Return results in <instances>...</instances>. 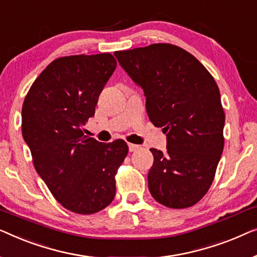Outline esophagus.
I'll use <instances>...</instances> for the list:
<instances>
[{
    "label": "esophagus",
    "mask_w": 257,
    "mask_h": 257,
    "mask_svg": "<svg viewBox=\"0 0 257 257\" xmlns=\"http://www.w3.org/2000/svg\"><path fill=\"white\" fill-rule=\"evenodd\" d=\"M128 148H129V151L130 153H134V151L139 150L140 149V146H137V144H133V143H129L128 144Z\"/></svg>",
    "instance_id": "esophagus-1"
}]
</instances>
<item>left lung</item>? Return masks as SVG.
Wrapping results in <instances>:
<instances>
[{"label":"left lung","instance_id":"obj_1","mask_svg":"<svg viewBox=\"0 0 257 257\" xmlns=\"http://www.w3.org/2000/svg\"><path fill=\"white\" fill-rule=\"evenodd\" d=\"M143 89L148 116L166 134V153L150 149L151 196L170 208L197 204L207 192L223 150L218 85L199 60L171 44L114 52Z\"/></svg>","mask_w":257,"mask_h":257}]
</instances>
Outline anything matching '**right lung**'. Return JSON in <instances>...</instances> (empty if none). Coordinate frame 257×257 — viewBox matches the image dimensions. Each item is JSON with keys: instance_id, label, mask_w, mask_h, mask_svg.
<instances>
[{"instance_id": "obj_1", "label": "right lung", "mask_w": 257, "mask_h": 257, "mask_svg": "<svg viewBox=\"0 0 257 257\" xmlns=\"http://www.w3.org/2000/svg\"><path fill=\"white\" fill-rule=\"evenodd\" d=\"M115 68L110 53L58 58L36 79L22 108V134L36 171L53 197L79 214L113 201L115 175L128 154L123 140L101 143L82 129Z\"/></svg>"}]
</instances>
